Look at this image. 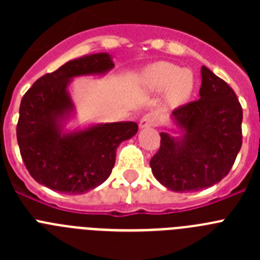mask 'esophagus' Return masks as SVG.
Masks as SVG:
<instances>
[{"instance_id":"1","label":"esophagus","mask_w":260,"mask_h":260,"mask_svg":"<svg viewBox=\"0 0 260 260\" xmlns=\"http://www.w3.org/2000/svg\"><path fill=\"white\" fill-rule=\"evenodd\" d=\"M158 122H160V121H158L157 114L151 112V113H147L142 117L141 121H139V126H141L142 128L153 127V126H157Z\"/></svg>"}]
</instances>
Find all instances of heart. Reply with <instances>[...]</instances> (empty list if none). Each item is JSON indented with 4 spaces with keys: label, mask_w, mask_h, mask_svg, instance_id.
Wrapping results in <instances>:
<instances>
[{
    "label": "heart",
    "mask_w": 260,
    "mask_h": 260,
    "mask_svg": "<svg viewBox=\"0 0 260 260\" xmlns=\"http://www.w3.org/2000/svg\"><path fill=\"white\" fill-rule=\"evenodd\" d=\"M144 86L151 91L165 89V104L178 107L185 104L194 89L195 79L192 71L182 69L171 62H157L146 69L142 75Z\"/></svg>",
    "instance_id": "heart-1"
}]
</instances>
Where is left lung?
<instances>
[{
  "label": "left lung",
  "mask_w": 260,
  "mask_h": 260,
  "mask_svg": "<svg viewBox=\"0 0 260 260\" xmlns=\"http://www.w3.org/2000/svg\"><path fill=\"white\" fill-rule=\"evenodd\" d=\"M199 100L176 108L182 138L160 133V148L150 165L158 182L172 191H198L220 182L242 146V107L233 89L202 66Z\"/></svg>",
  "instance_id": "obj_1"
}]
</instances>
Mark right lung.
<instances>
[{"label":"right lung","instance_id":"add662e5","mask_svg":"<svg viewBox=\"0 0 260 260\" xmlns=\"http://www.w3.org/2000/svg\"><path fill=\"white\" fill-rule=\"evenodd\" d=\"M113 66L107 53L73 59L39 78L24 93L17 139L23 162L39 183L78 195L95 189L110 176L117 147L137 134V123H100L63 134L62 121L74 108L68 92L71 78L103 74Z\"/></svg>","mask_w":260,"mask_h":260}]
</instances>
